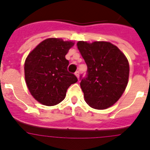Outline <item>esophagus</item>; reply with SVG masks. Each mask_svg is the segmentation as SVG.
Wrapping results in <instances>:
<instances>
[{
  "label": "esophagus",
  "mask_w": 150,
  "mask_h": 150,
  "mask_svg": "<svg viewBox=\"0 0 150 150\" xmlns=\"http://www.w3.org/2000/svg\"><path fill=\"white\" fill-rule=\"evenodd\" d=\"M75 75H76V77L79 78V71H76V72H75Z\"/></svg>",
  "instance_id": "obj_1"
}]
</instances>
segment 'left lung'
I'll use <instances>...</instances> for the list:
<instances>
[{"instance_id": "obj_1", "label": "left lung", "mask_w": 150, "mask_h": 150, "mask_svg": "<svg viewBox=\"0 0 150 150\" xmlns=\"http://www.w3.org/2000/svg\"><path fill=\"white\" fill-rule=\"evenodd\" d=\"M76 45L88 68L86 76H80L85 100L94 109H107L120 98L126 88L128 59L109 42L79 41Z\"/></svg>"}]
</instances>
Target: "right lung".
<instances>
[{
	"instance_id": "obj_1",
	"label": "right lung",
	"mask_w": 150,
	"mask_h": 150,
	"mask_svg": "<svg viewBox=\"0 0 150 150\" xmlns=\"http://www.w3.org/2000/svg\"><path fill=\"white\" fill-rule=\"evenodd\" d=\"M71 41L49 38L42 41L28 55L25 78L30 94L40 104L54 106L64 99L67 88L77 82L67 71L66 54L74 46Z\"/></svg>"
}]
</instances>
